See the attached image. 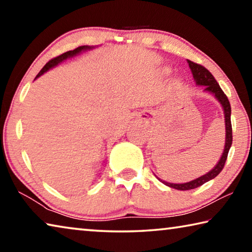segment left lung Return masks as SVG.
I'll list each match as a JSON object with an SVG mask.
<instances>
[{"label": "left lung", "instance_id": "8db88e82", "mask_svg": "<svg viewBox=\"0 0 252 252\" xmlns=\"http://www.w3.org/2000/svg\"><path fill=\"white\" fill-rule=\"evenodd\" d=\"M188 64H189L191 71H192L193 78L195 80V83L198 85H204V90L209 91L215 94V96L218 99V101L221 103L224 111V120H225V144H224V150L222 153V157L219 160L218 164L213 168L211 171H209L208 173L204 174V176L200 177L195 180H192L190 182L187 183H169L165 181L159 180L164 183L165 186H168L170 188H173V189L177 190H191V189H195L200 186H202L203 183H206L208 181H210L211 179L216 178L218 174L222 171V169L224 167L225 161H227L228 158V152L230 150V147L232 144V126H231V106H230V102L228 100L227 95L224 94V92L222 91V89L220 88V85L217 82L216 79L213 78V75L207 70L206 67L202 66L201 64H198V63H194L190 60H188Z\"/></svg>", "mask_w": 252, "mask_h": 252}]
</instances>
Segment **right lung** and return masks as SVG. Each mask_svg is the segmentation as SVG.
I'll list each match as a JSON object with an SVG mask.
<instances>
[{
  "mask_svg": "<svg viewBox=\"0 0 252 252\" xmlns=\"http://www.w3.org/2000/svg\"><path fill=\"white\" fill-rule=\"evenodd\" d=\"M88 49H91L90 46H88V45H83V46H79V48H76V49H74V50H72V51H67V52H65V53H63V54H61V55H59V57H57V58H53V59H51L50 61L46 63V64L42 67V70L39 72V74L36 75V78H39V76H41L42 74L44 73V72H46L48 70H50L51 67H53V66H55V65H58L60 62H62V61H64L65 59H67V58H71V57H73V55H76V54H79L81 51H83V50H88ZM35 78V79H36Z\"/></svg>",
  "mask_w": 252,
  "mask_h": 252,
  "instance_id": "obj_1",
  "label": "right lung"
}]
</instances>
